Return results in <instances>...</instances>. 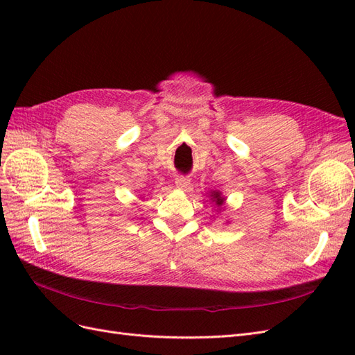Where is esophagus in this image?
Here are the masks:
<instances>
[{
    "label": "esophagus",
    "instance_id": "34e87169",
    "mask_svg": "<svg viewBox=\"0 0 355 355\" xmlns=\"http://www.w3.org/2000/svg\"><path fill=\"white\" fill-rule=\"evenodd\" d=\"M175 184H176V188H179L182 191H187L189 188L191 180L188 178H185V176H178L176 180H175Z\"/></svg>",
    "mask_w": 355,
    "mask_h": 355
}]
</instances>
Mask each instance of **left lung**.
<instances>
[{
    "instance_id": "obj_1",
    "label": "left lung",
    "mask_w": 355,
    "mask_h": 355,
    "mask_svg": "<svg viewBox=\"0 0 355 355\" xmlns=\"http://www.w3.org/2000/svg\"><path fill=\"white\" fill-rule=\"evenodd\" d=\"M209 198H210V202L213 204L214 210H216V211H222L225 209V197L222 196L220 191L211 189L209 192Z\"/></svg>"
}]
</instances>
